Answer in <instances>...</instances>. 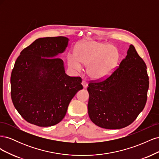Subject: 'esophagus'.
<instances>
[{"mask_svg": "<svg viewBox=\"0 0 159 159\" xmlns=\"http://www.w3.org/2000/svg\"><path fill=\"white\" fill-rule=\"evenodd\" d=\"M82 85H83V87H84V88H87V87H88V83H87V81H85V80H83L82 81Z\"/></svg>", "mask_w": 159, "mask_h": 159, "instance_id": "1", "label": "esophagus"}]
</instances>
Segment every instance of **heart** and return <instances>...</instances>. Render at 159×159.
I'll return each mask as SVG.
<instances>
[{"label":"heart","instance_id":"obj_1","mask_svg":"<svg viewBox=\"0 0 159 159\" xmlns=\"http://www.w3.org/2000/svg\"><path fill=\"white\" fill-rule=\"evenodd\" d=\"M119 60V53L115 47L95 41H89L78 45L75 54H69L68 63L75 71L81 70V64L87 65L90 78L102 80L115 69Z\"/></svg>","mask_w":159,"mask_h":159}]
</instances>
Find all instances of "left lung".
Returning a JSON list of instances; mask_svg holds the SVG:
<instances>
[{
  "label": "left lung",
  "instance_id": "obj_1",
  "mask_svg": "<svg viewBox=\"0 0 159 159\" xmlns=\"http://www.w3.org/2000/svg\"><path fill=\"white\" fill-rule=\"evenodd\" d=\"M148 85L147 66L130 45L125 58L108 78L88 84L91 121L107 129L129 125L145 106Z\"/></svg>",
  "mask_w": 159,
  "mask_h": 159
}]
</instances>
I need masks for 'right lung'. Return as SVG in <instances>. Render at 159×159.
<instances>
[{"mask_svg": "<svg viewBox=\"0 0 159 159\" xmlns=\"http://www.w3.org/2000/svg\"><path fill=\"white\" fill-rule=\"evenodd\" d=\"M69 39L40 38L25 48L12 71L11 98L26 121L50 127L64 119L71 100L83 89L80 77L65 73L64 61L56 57L64 52Z\"/></svg>", "mask_w": 159, "mask_h": 159, "instance_id": "obj_1", "label": "right lung"}]
</instances>
